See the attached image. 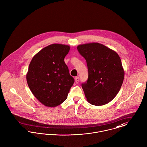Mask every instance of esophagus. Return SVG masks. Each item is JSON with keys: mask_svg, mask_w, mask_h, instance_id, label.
Segmentation results:
<instances>
[{"mask_svg": "<svg viewBox=\"0 0 147 147\" xmlns=\"http://www.w3.org/2000/svg\"><path fill=\"white\" fill-rule=\"evenodd\" d=\"M79 80H80L79 77H76L75 78V82H76V83H78L79 82Z\"/></svg>", "mask_w": 147, "mask_h": 147, "instance_id": "obj_1", "label": "esophagus"}]
</instances>
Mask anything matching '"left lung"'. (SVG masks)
<instances>
[{"label":"left lung","mask_w":147,"mask_h":147,"mask_svg":"<svg viewBox=\"0 0 147 147\" xmlns=\"http://www.w3.org/2000/svg\"><path fill=\"white\" fill-rule=\"evenodd\" d=\"M86 60L88 77L82 87L88 102L100 106L108 104L117 95L125 72L121 59L114 51L98 43L78 46Z\"/></svg>","instance_id":"1"}]
</instances>
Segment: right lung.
I'll return each mask as SVG.
<instances>
[{"label": "right lung", "mask_w": 147, "mask_h": 147, "mask_svg": "<svg viewBox=\"0 0 147 147\" xmlns=\"http://www.w3.org/2000/svg\"><path fill=\"white\" fill-rule=\"evenodd\" d=\"M69 50L67 45H51L38 52L29 64L26 74L28 86L45 106L55 107L63 103L74 82L64 62Z\"/></svg>", "instance_id": "add662e5"}]
</instances>
